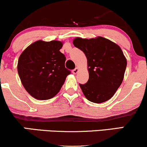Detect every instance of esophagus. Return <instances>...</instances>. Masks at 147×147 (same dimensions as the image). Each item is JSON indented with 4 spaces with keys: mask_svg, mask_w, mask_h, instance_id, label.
Instances as JSON below:
<instances>
[{
    "mask_svg": "<svg viewBox=\"0 0 147 147\" xmlns=\"http://www.w3.org/2000/svg\"><path fill=\"white\" fill-rule=\"evenodd\" d=\"M79 68H77H77H75L73 70H72V73H73V74H77V72H79Z\"/></svg>",
    "mask_w": 147,
    "mask_h": 147,
    "instance_id": "1",
    "label": "esophagus"
}]
</instances>
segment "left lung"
Listing matches in <instances>:
<instances>
[{
    "instance_id": "left-lung-1",
    "label": "left lung",
    "mask_w": 147,
    "mask_h": 147,
    "mask_svg": "<svg viewBox=\"0 0 147 147\" xmlns=\"http://www.w3.org/2000/svg\"><path fill=\"white\" fill-rule=\"evenodd\" d=\"M73 45L87 57L89 79L79 84L90 101L100 103L114 96L120 87L127 67V59L118 45L102 37L76 38Z\"/></svg>"
}]
</instances>
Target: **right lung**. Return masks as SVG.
I'll use <instances>...</instances> for the list:
<instances>
[{
  "label": "right lung",
  "instance_id": "obj_1",
  "mask_svg": "<svg viewBox=\"0 0 147 147\" xmlns=\"http://www.w3.org/2000/svg\"><path fill=\"white\" fill-rule=\"evenodd\" d=\"M63 42L38 40L19 57L18 72L26 92L38 100H47L59 92L70 71L66 57L59 50Z\"/></svg>",
  "mask_w": 147,
  "mask_h": 147
}]
</instances>
